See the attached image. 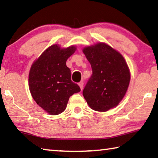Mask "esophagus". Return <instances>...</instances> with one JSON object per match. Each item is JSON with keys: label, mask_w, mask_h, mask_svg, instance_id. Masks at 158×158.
<instances>
[{"label": "esophagus", "mask_w": 158, "mask_h": 158, "mask_svg": "<svg viewBox=\"0 0 158 158\" xmlns=\"http://www.w3.org/2000/svg\"><path fill=\"white\" fill-rule=\"evenodd\" d=\"M78 84L79 85L80 89H81V90H82L83 89V87H84V83H83V81H80Z\"/></svg>", "instance_id": "34e87169"}]
</instances>
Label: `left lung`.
I'll list each match as a JSON object with an SVG mask.
<instances>
[{"label":"left lung","instance_id":"8db88e82","mask_svg":"<svg viewBox=\"0 0 158 158\" xmlns=\"http://www.w3.org/2000/svg\"><path fill=\"white\" fill-rule=\"evenodd\" d=\"M83 52L92 68L83 95L93 110L108 111L125 95L130 80L129 68L121 53L106 44L87 47Z\"/></svg>","mask_w":158,"mask_h":158}]
</instances>
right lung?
I'll return each mask as SVG.
<instances>
[{"mask_svg":"<svg viewBox=\"0 0 158 158\" xmlns=\"http://www.w3.org/2000/svg\"><path fill=\"white\" fill-rule=\"evenodd\" d=\"M76 50L74 46L60 49L52 45L42 53L31 66L29 89L34 100L52 115L65 111L69 98L81 89L72 81L66 61Z\"/></svg>","mask_w":158,"mask_h":158,"instance_id":"add662e5","label":"right lung"}]
</instances>
